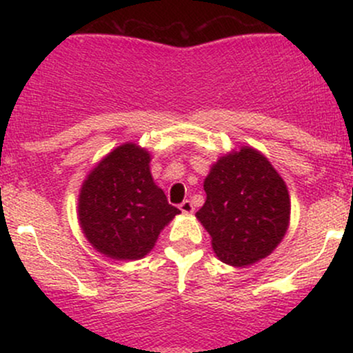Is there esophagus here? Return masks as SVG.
<instances>
[{"label": "esophagus", "mask_w": 353, "mask_h": 353, "mask_svg": "<svg viewBox=\"0 0 353 353\" xmlns=\"http://www.w3.org/2000/svg\"><path fill=\"white\" fill-rule=\"evenodd\" d=\"M179 209H181L184 214H192V212H194V205H192V202H190V201H184V202H182V204L179 205Z\"/></svg>", "instance_id": "34e87169"}]
</instances>
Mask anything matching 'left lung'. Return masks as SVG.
Returning a JSON list of instances; mask_svg holds the SVG:
<instances>
[{
  "mask_svg": "<svg viewBox=\"0 0 353 353\" xmlns=\"http://www.w3.org/2000/svg\"><path fill=\"white\" fill-rule=\"evenodd\" d=\"M205 202L196 214L224 264L252 265L282 242L290 196L281 174L257 149L241 145L210 165Z\"/></svg>",
  "mask_w": 353,
  "mask_h": 353,
  "instance_id": "8db88e82",
  "label": "left lung"
}]
</instances>
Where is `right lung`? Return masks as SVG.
Segmentation results:
<instances>
[{"instance_id":"add662e5","label":"right lung","mask_w":353,"mask_h":353,"mask_svg":"<svg viewBox=\"0 0 353 353\" xmlns=\"http://www.w3.org/2000/svg\"><path fill=\"white\" fill-rule=\"evenodd\" d=\"M149 164L148 149L124 143L106 154L81 185L79 225L89 244L109 259H143L181 214L154 182Z\"/></svg>"}]
</instances>
